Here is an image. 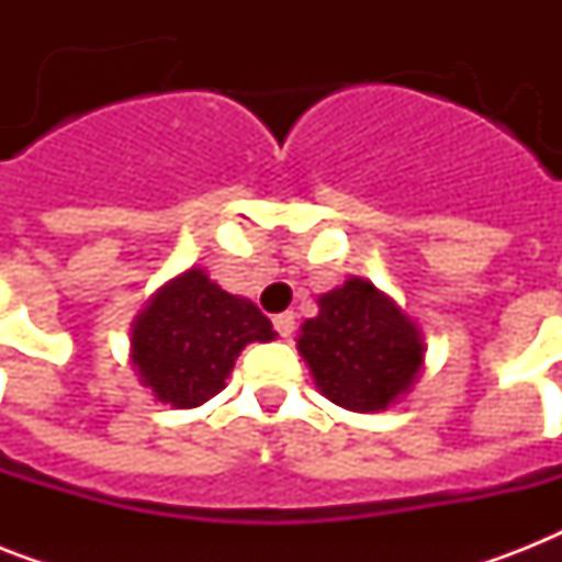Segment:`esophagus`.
Here are the masks:
<instances>
[{
	"instance_id": "1",
	"label": "esophagus",
	"mask_w": 562,
	"mask_h": 562,
	"mask_svg": "<svg viewBox=\"0 0 562 562\" xmlns=\"http://www.w3.org/2000/svg\"><path fill=\"white\" fill-rule=\"evenodd\" d=\"M273 326H277L280 338H291V333H294V312H282V315L273 317Z\"/></svg>"
}]
</instances>
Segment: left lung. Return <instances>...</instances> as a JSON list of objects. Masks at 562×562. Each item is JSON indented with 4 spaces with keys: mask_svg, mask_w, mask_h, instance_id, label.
Returning a JSON list of instances; mask_svg holds the SVG:
<instances>
[{
    "mask_svg": "<svg viewBox=\"0 0 562 562\" xmlns=\"http://www.w3.org/2000/svg\"><path fill=\"white\" fill-rule=\"evenodd\" d=\"M297 350L317 391L359 414L396 405L426 364L419 326L361 277L317 297V315L300 326Z\"/></svg>",
    "mask_w": 562,
    "mask_h": 562,
    "instance_id": "8db88e82",
    "label": "left lung"
}]
</instances>
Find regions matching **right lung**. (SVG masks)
<instances>
[{"label":"right lung","mask_w":562,"mask_h":562,"mask_svg":"<svg viewBox=\"0 0 562 562\" xmlns=\"http://www.w3.org/2000/svg\"><path fill=\"white\" fill-rule=\"evenodd\" d=\"M271 321L247 297L189 268L154 291L131 324V364L154 400L198 408L224 391L247 344L273 341Z\"/></svg>","instance_id":"1"}]
</instances>
